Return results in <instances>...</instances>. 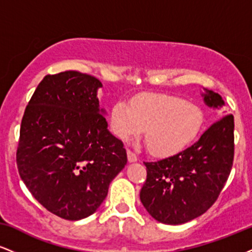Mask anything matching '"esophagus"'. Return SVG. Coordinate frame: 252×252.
I'll return each instance as SVG.
<instances>
[{
	"label": "esophagus",
	"mask_w": 252,
	"mask_h": 252,
	"mask_svg": "<svg viewBox=\"0 0 252 252\" xmlns=\"http://www.w3.org/2000/svg\"><path fill=\"white\" fill-rule=\"evenodd\" d=\"M126 154H128V161H129V162H136V161H137V156H136L132 152L128 150V153H126Z\"/></svg>",
	"instance_id": "esophagus-1"
}]
</instances>
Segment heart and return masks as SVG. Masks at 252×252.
Here are the masks:
<instances>
[{
    "label": "heart",
    "mask_w": 252,
    "mask_h": 252,
    "mask_svg": "<svg viewBox=\"0 0 252 252\" xmlns=\"http://www.w3.org/2000/svg\"><path fill=\"white\" fill-rule=\"evenodd\" d=\"M200 108L169 94L140 97L131 103L120 100L111 109V126L122 140L144 130V142L152 154L169 156L187 147L200 131Z\"/></svg>",
    "instance_id": "heart-1"
}]
</instances>
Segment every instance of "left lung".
Wrapping results in <instances>:
<instances>
[{
  "label": "left lung",
  "mask_w": 252,
  "mask_h": 252,
  "mask_svg": "<svg viewBox=\"0 0 252 252\" xmlns=\"http://www.w3.org/2000/svg\"><path fill=\"white\" fill-rule=\"evenodd\" d=\"M209 108L225 105L219 94L204 89ZM232 115L213 123L194 144L156 162H144L147 180L140 193L144 209L155 220L184 224L215 204L225 186L235 154Z\"/></svg>",
  "instance_id": "obj_1"
}]
</instances>
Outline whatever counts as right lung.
<instances>
[{
	"mask_svg": "<svg viewBox=\"0 0 252 252\" xmlns=\"http://www.w3.org/2000/svg\"><path fill=\"white\" fill-rule=\"evenodd\" d=\"M102 86L97 78L77 71L48 74L22 117L19 174L46 210L67 220L96 212L128 161L99 106Z\"/></svg>",
	"mask_w": 252,
	"mask_h": 252,
	"instance_id": "right-lung-1",
	"label": "right lung"
}]
</instances>
